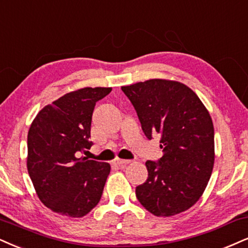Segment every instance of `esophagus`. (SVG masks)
<instances>
[{
    "label": "esophagus",
    "instance_id": "34e87169",
    "mask_svg": "<svg viewBox=\"0 0 248 248\" xmlns=\"http://www.w3.org/2000/svg\"><path fill=\"white\" fill-rule=\"evenodd\" d=\"M131 162H132V161H130V160H121V158H117V160L114 161V163L117 164V166H119L121 168H124V167H126L127 164H130Z\"/></svg>",
    "mask_w": 248,
    "mask_h": 248
}]
</instances>
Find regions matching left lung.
Segmentation results:
<instances>
[{"label": "left lung", "mask_w": 248, "mask_h": 248, "mask_svg": "<svg viewBox=\"0 0 248 248\" xmlns=\"http://www.w3.org/2000/svg\"><path fill=\"white\" fill-rule=\"evenodd\" d=\"M145 136L161 137L163 156L146 162L148 178L137 186L139 202L160 217L191 208L201 198L215 161L214 125L199 96L183 82L149 79L123 86Z\"/></svg>", "instance_id": "obj_1"}]
</instances>
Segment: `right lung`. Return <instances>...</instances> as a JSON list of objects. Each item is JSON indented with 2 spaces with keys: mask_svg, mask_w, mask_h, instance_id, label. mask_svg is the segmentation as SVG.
Masks as SVG:
<instances>
[{
  "mask_svg": "<svg viewBox=\"0 0 248 248\" xmlns=\"http://www.w3.org/2000/svg\"><path fill=\"white\" fill-rule=\"evenodd\" d=\"M111 87L70 92L42 108L27 134V171L42 203L82 217L99 203L110 164L79 157L91 148L92 115Z\"/></svg>",
  "mask_w": 248,
  "mask_h": 248,
  "instance_id": "right-lung-1",
  "label": "right lung"
}]
</instances>
